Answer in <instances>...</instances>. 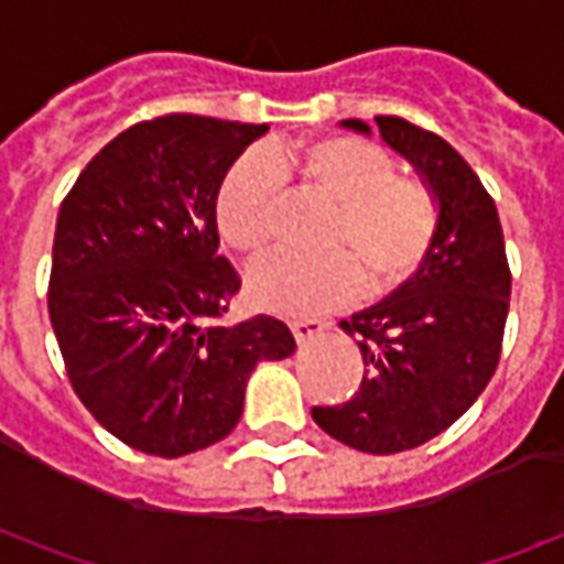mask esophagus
Segmentation results:
<instances>
[{"label":"esophagus","mask_w":564,"mask_h":564,"mask_svg":"<svg viewBox=\"0 0 564 564\" xmlns=\"http://www.w3.org/2000/svg\"><path fill=\"white\" fill-rule=\"evenodd\" d=\"M290 329H293L295 341L305 344V341H314V338H319L323 332L329 329V323H326V319H317V317L290 319Z\"/></svg>","instance_id":"obj_1"}]
</instances>
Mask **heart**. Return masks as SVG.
I'll return each mask as SVG.
<instances>
[{
    "instance_id": "b5f03b06",
    "label": "heart",
    "mask_w": 564,
    "mask_h": 564,
    "mask_svg": "<svg viewBox=\"0 0 564 564\" xmlns=\"http://www.w3.org/2000/svg\"><path fill=\"white\" fill-rule=\"evenodd\" d=\"M283 174L338 205L326 235V259L286 253L259 259L247 271V293L265 311L317 314L366 293L399 290L423 269L441 232V205L420 177L395 174V162L375 141L323 135L269 153H245L226 172L214 205L223 241L257 257L274 232Z\"/></svg>"
}]
</instances>
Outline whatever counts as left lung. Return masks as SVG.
I'll use <instances>...</instances> for the list:
<instances>
[{
  "mask_svg": "<svg viewBox=\"0 0 564 564\" xmlns=\"http://www.w3.org/2000/svg\"><path fill=\"white\" fill-rule=\"evenodd\" d=\"M380 139L414 162L441 205L432 257L378 305L341 319L366 375L317 425L362 453H402L456 423L496 375L510 305L505 235L492 196L447 141L404 117H375ZM344 127L368 132L359 120Z\"/></svg>",
  "mask_w": 564,
  "mask_h": 564,
  "instance_id": "1",
  "label": "left lung"
}]
</instances>
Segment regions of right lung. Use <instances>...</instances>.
<instances>
[{"instance_id": "1", "label": "right lung", "mask_w": 564, "mask_h": 564, "mask_svg": "<svg viewBox=\"0 0 564 564\" xmlns=\"http://www.w3.org/2000/svg\"><path fill=\"white\" fill-rule=\"evenodd\" d=\"M265 123L144 120L108 141L59 205L47 311L72 390L132 449L217 444L262 359L295 350L274 317L223 323L241 290L217 253V193Z\"/></svg>"}]
</instances>
